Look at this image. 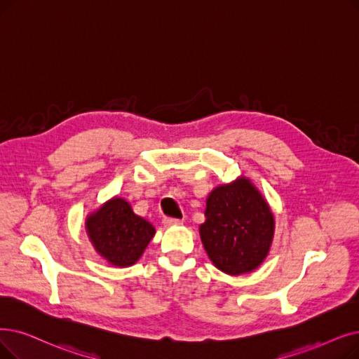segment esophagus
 <instances>
[{"mask_svg": "<svg viewBox=\"0 0 359 359\" xmlns=\"http://www.w3.org/2000/svg\"><path fill=\"white\" fill-rule=\"evenodd\" d=\"M183 222L182 220H177V218H170V217H165L164 220H163V224L165 226V227H173V226H179V224H182Z\"/></svg>", "mask_w": 359, "mask_h": 359, "instance_id": "34e87169", "label": "esophagus"}]
</instances>
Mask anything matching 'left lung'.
<instances>
[{
	"label": "left lung",
	"instance_id": "obj_1",
	"mask_svg": "<svg viewBox=\"0 0 359 359\" xmlns=\"http://www.w3.org/2000/svg\"><path fill=\"white\" fill-rule=\"evenodd\" d=\"M201 242L214 266L239 276L257 270L267 258L276 220L267 199L245 176L218 184L205 201Z\"/></svg>",
	"mask_w": 359,
	"mask_h": 359
}]
</instances>
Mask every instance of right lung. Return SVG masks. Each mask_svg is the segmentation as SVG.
I'll return each mask as SVG.
<instances>
[{"label": "right lung", "mask_w": 359, "mask_h": 359, "mask_svg": "<svg viewBox=\"0 0 359 359\" xmlns=\"http://www.w3.org/2000/svg\"><path fill=\"white\" fill-rule=\"evenodd\" d=\"M85 229L95 252L118 269L139 261L155 236V227L135 214L130 202L121 196H113L89 212Z\"/></svg>", "instance_id": "add662e5"}]
</instances>
